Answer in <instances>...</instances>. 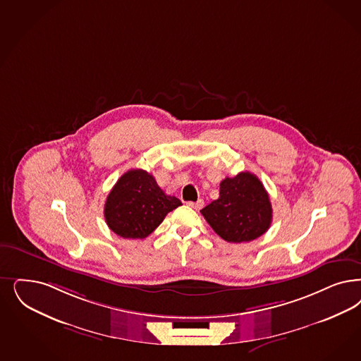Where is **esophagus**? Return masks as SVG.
<instances>
[{"instance_id": "esophagus-1", "label": "esophagus", "mask_w": 361, "mask_h": 361, "mask_svg": "<svg viewBox=\"0 0 361 361\" xmlns=\"http://www.w3.org/2000/svg\"><path fill=\"white\" fill-rule=\"evenodd\" d=\"M188 205L190 207V208H193V209H201L202 208V205H204V200H197V201H195V202H192V201H189L188 202Z\"/></svg>"}]
</instances>
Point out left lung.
I'll use <instances>...</instances> for the list:
<instances>
[{
    "instance_id": "obj_1",
    "label": "left lung",
    "mask_w": 361,
    "mask_h": 361,
    "mask_svg": "<svg viewBox=\"0 0 361 361\" xmlns=\"http://www.w3.org/2000/svg\"><path fill=\"white\" fill-rule=\"evenodd\" d=\"M212 229L228 243H248L272 223V205L262 181L249 172L226 177L220 197L201 209Z\"/></svg>"
}]
</instances>
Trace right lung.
Listing matches in <instances>:
<instances>
[{
	"label": "right lung",
	"instance_id": "1",
	"mask_svg": "<svg viewBox=\"0 0 361 361\" xmlns=\"http://www.w3.org/2000/svg\"><path fill=\"white\" fill-rule=\"evenodd\" d=\"M183 205L157 185L154 177L142 169H132L114 184L105 201L108 226L124 238H145L161 224L169 212Z\"/></svg>",
	"mask_w": 361,
	"mask_h": 361
}]
</instances>
